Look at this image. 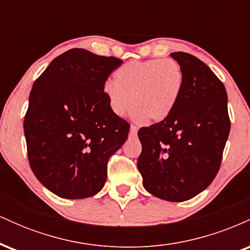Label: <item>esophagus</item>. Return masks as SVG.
Listing matches in <instances>:
<instances>
[{
  "mask_svg": "<svg viewBox=\"0 0 250 250\" xmlns=\"http://www.w3.org/2000/svg\"><path fill=\"white\" fill-rule=\"evenodd\" d=\"M137 130H139V128H137L136 125H130V131H129V136H130V137H135V136H136Z\"/></svg>",
  "mask_w": 250,
  "mask_h": 250,
  "instance_id": "1",
  "label": "esophagus"
}]
</instances>
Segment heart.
<instances>
[{
    "mask_svg": "<svg viewBox=\"0 0 250 250\" xmlns=\"http://www.w3.org/2000/svg\"><path fill=\"white\" fill-rule=\"evenodd\" d=\"M183 71L173 59L133 61L114 73L103 94L109 108L117 116L125 115L131 104V117L143 121H162L173 113L183 89Z\"/></svg>",
    "mask_w": 250,
    "mask_h": 250,
    "instance_id": "heart-1",
    "label": "heart"
}]
</instances>
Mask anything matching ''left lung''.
Masks as SVG:
<instances>
[{
	"label": "left lung",
	"instance_id": "obj_1",
	"mask_svg": "<svg viewBox=\"0 0 250 250\" xmlns=\"http://www.w3.org/2000/svg\"><path fill=\"white\" fill-rule=\"evenodd\" d=\"M170 56L183 71V89L173 113L139 130L137 168L148 193L170 202L196 196L213 182L229 131L228 96L206 63L188 53Z\"/></svg>",
	"mask_w": 250,
	"mask_h": 250
}]
</instances>
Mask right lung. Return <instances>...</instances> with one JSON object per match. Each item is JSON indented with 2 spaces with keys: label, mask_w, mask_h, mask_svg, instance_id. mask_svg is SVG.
I'll return each mask as SVG.
<instances>
[{
  "label": "right lung",
  "mask_w": 250,
  "mask_h": 250,
  "mask_svg": "<svg viewBox=\"0 0 250 250\" xmlns=\"http://www.w3.org/2000/svg\"><path fill=\"white\" fill-rule=\"evenodd\" d=\"M123 63L74 48L34 82L23 128L37 180L62 199H85L107 180L109 157L127 140L129 123L109 108L103 87Z\"/></svg>",
  "instance_id": "obj_1"
}]
</instances>
